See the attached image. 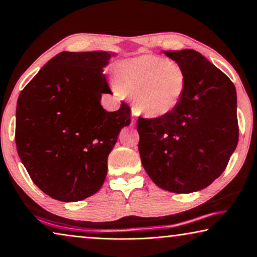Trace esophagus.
Instances as JSON below:
<instances>
[{
	"label": "esophagus",
	"instance_id": "obj_1",
	"mask_svg": "<svg viewBox=\"0 0 257 257\" xmlns=\"http://www.w3.org/2000/svg\"><path fill=\"white\" fill-rule=\"evenodd\" d=\"M136 122H137L136 113H133V118H132V120H131V125H132V126H135V125H136Z\"/></svg>",
	"mask_w": 257,
	"mask_h": 257
}]
</instances>
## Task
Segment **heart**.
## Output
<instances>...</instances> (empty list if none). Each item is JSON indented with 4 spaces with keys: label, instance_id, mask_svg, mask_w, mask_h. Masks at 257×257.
<instances>
[{
    "label": "heart",
    "instance_id": "obj_1",
    "mask_svg": "<svg viewBox=\"0 0 257 257\" xmlns=\"http://www.w3.org/2000/svg\"><path fill=\"white\" fill-rule=\"evenodd\" d=\"M118 92L133 96L136 110L149 118L173 112L184 97L187 77L178 63L144 55L121 63L117 72Z\"/></svg>",
    "mask_w": 257,
    "mask_h": 257
}]
</instances>
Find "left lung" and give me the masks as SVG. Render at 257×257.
Wrapping results in <instances>:
<instances>
[{
  "label": "left lung",
  "instance_id": "left-lung-1",
  "mask_svg": "<svg viewBox=\"0 0 257 257\" xmlns=\"http://www.w3.org/2000/svg\"><path fill=\"white\" fill-rule=\"evenodd\" d=\"M187 77L173 112L137 124L142 164L158 187L173 193L206 188L226 168L238 142L236 90L198 51H163Z\"/></svg>",
  "mask_w": 257,
  "mask_h": 257
}]
</instances>
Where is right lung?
<instances>
[{"mask_svg": "<svg viewBox=\"0 0 257 257\" xmlns=\"http://www.w3.org/2000/svg\"><path fill=\"white\" fill-rule=\"evenodd\" d=\"M113 56L63 51L20 93L17 152L35 185L52 199L76 202L99 191L108 154L131 122L125 103L114 112L100 104L103 93H111L103 70Z\"/></svg>", "mask_w": 257, "mask_h": 257, "instance_id": "add662e5", "label": "right lung"}]
</instances>
